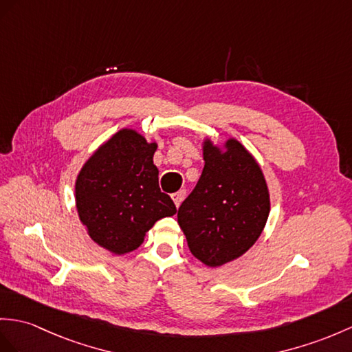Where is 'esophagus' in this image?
<instances>
[{
  "instance_id": "1",
  "label": "esophagus",
  "mask_w": 352,
  "mask_h": 352,
  "mask_svg": "<svg viewBox=\"0 0 352 352\" xmlns=\"http://www.w3.org/2000/svg\"><path fill=\"white\" fill-rule=\"evenodd\" d=\"M184 197H185V192L184 191H177V192H175V194H171V200L175 201V204H176V208H179V204L182 203V200H184Z\"/></svg>"
}]
</instances>
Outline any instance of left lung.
Wrapping results in <instances>:
<instances>
[{
    "mask_svg": "<svg viewBox=\"0 0 352 352\" xmlns=\"http://www.w3.org/2000/svg\"><path fill=\"white\" fill-rule=\"evenodd\" d=\"M204 168L177 210L188 248L209 267L243 255L263 233L270 195L261 167L243 144L203 142Z\"/></svg>",
    "mask_w": 352,
    "mask_h": 352,
    "instance_id": "1",
    "label": "left lung"
}]
</instances>
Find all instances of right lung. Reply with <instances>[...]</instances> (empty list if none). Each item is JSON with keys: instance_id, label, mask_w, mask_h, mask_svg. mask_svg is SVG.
<instances>
[{"instance_id": "right-lung-1", "label": "right lung", "mask_w": 352, "mask_h": 352, "mask_svg": "<svg viewBox=\"0 0 352 352\" xmlns=\"http://www.w3.org/2000/svg\"><path fill=\"white\" fill-rule=\"evenodd\" d=\"M157 142L122 128L92 153L76 179V209L89 237L116 255L137 250L153 224L173 217L158 186Z\"/></svg>"}]
</instances>
